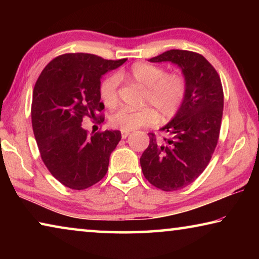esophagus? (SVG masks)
<instances>
[{
	"mask_svg": "<svg viewBox=\"0 0 259 259\" xmlns=\"http://www.w3.org/2000/svg\"><path fill=\"white\" fill-rule=\"evenodd\" d=\"M129 135H130L129 131H122V133H121V136H122V138H123V139L128 137Z\"/></svg>",
	"mask_w": 259,
	"mask_h": 259,
	"instance_id": "34e87169",
	"label": "esophagus"
}]
</instances>
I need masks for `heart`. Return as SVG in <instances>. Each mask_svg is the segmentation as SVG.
Here are the masks:
<instances>
[{"label":"heart","instance_id":"b5f03b06","mask_svg":"<svg viewBox=\"0 0 259 259\" xmlns=\"http://www.w3.org/2000/svg\"><path fill=\"white\" fill-rule=\"evenodd\" d=\"M119 76L128 77L145 85V103L155 107L153 109L146 106L140 109L124 107L114 113L109 119V123L122 131H131L140 126L155 124L159 121L158 111L163 119L174 117L181 111L187 97L188 83L185 75L176 71L165 72V68L160 65L137 61L126 71L119 73ZM119 76L112 74L100 83V97L109 108L115 106L119 100Z\"/></svg>","mask_w":259,"mask_h":259}]
</instances>
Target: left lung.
<instances>
[{
    "mask_svg": "<svg viewBox=\"0 0 259 259\" xmlns=\"http://www.w3.org/2000/svg\"><path fill=\"white\" fill-rule=\"evenodd\" d=\"M150 61L177 64L188 83L181 111L161 129L168 138L148 134L150 145L140 157L147 181L162 191L172 192L194 182L211 160L219 139L224 93L217 71L198 52L174 49Z\"/></svg>",
    "mask_w": 259,
    "mask_h": 259,
    "instance_id": "1",
    "label": "left lung"
}]
</instances>
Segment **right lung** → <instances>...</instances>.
I'll use <instances>...</instances> for the list:
<instances>
[{
    "label": "right lung",
    "mask_w": 259,
    "mask_h": 259,
    "mask_svg": "<svg viewBox=\"0 0 259 259\" xmlns=\"http://www.w3.org/2000/svg\"><path fill=\"white\" fill-rule=\"evenodd\" d=\"M125 60L64 54L47 65L35 83L30 113L41 159L52 176L72 190H85L104 178L109 155L121 140L119 130L89 136L82 121L104 122L100 77Z\"/></svg>",
    "instance_id": "right-lung-1"
}]
</instances>
